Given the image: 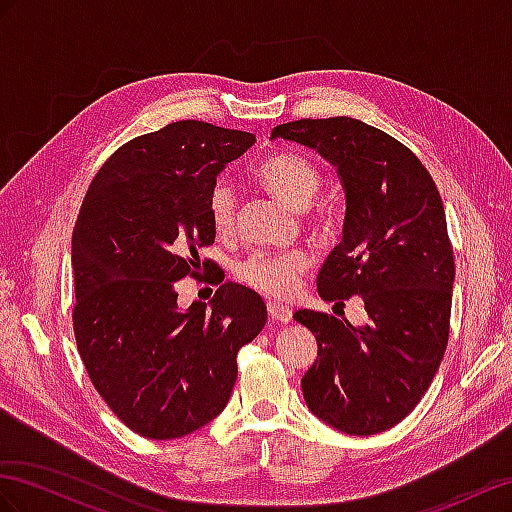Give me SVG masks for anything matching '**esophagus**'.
Here are the masks:
<instances>
[{
    "label": "esophagus",
    "mask_w": 512,
    "mask_h": 512,
    "mask_svg": "<svg viewBox=\"0 0 512 512\" xmlns=\"http://www.w3.org/2000/svg\"><path fill=\"white\" fill-rule=\"evenodd\" d=\"M268 313L272 320L277 322H290L292 320V309L285 307V305H279V303H268Z\"/></svg>",
    "instance_id": "1"
}]
</instances>
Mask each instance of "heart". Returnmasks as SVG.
Instances as JSON below:
<instances>
[{"mask_svg":"<svg viewBox=\"0 0 512 512\" xmlns=\"http://www.w3.org/2000/svg\"><path fill=\"white\" fill-rule=\"evenodd\" d=\"M255 177L292 207H307L322 188V170L311 157L298 151H274L255 168ZM207 216L218 235H231L238 220V196L225 179H218L207 194ZM309 257L300 251L255 253L240 261L235 277L270 298L294 294Z\"/></svg>","mask_w":512,"mask_h":512,"instance_id":"obj_1","label":"heart"}]
</instances>
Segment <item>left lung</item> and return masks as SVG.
<instances>
[{
	"instance_id": "obj_1",
	"label": "left lung",
	"mask_w": 512,
	"mask_h": 512,
	"mask_svg": "<svg viewBox=\"0 0 512 512\" xmlns=\"http://www.w3.org/2000/svg\"><path fill=\"white\" fill-rule=\"evenodd\" d=\"M272 138L316 149L337 168L346 218L318 294L335 305L361 296L368 311L365 326L294 313L318 342L300 381L305 402L346 435H376L415 409L448 346L454 257L439 190L411 149L350 116L277 125Z\"/></svg>"
}]
</instances>
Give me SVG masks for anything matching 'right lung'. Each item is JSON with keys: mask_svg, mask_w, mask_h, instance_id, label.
I'll return each instance as SVG.
<instances>
[{"mask_svg": "<svg viewBox=\"0 0 512 512\" xmlns=\"http://www.w3.org/2000/svg\"><path fill=\"white\" fill-rule=\"evenodd\" d=\"M255 134L177 121L129 140L99 168L73 229V331L86 372L121 422L179 439L225 409L238 350L264 329L257 292L222 283L177 305L175 283L212 272L207 194Z\"/></svg>", "mask_w": 512, "mask_h": 512, "instance_id": "1", "label": "right lung"}]
</instances>
